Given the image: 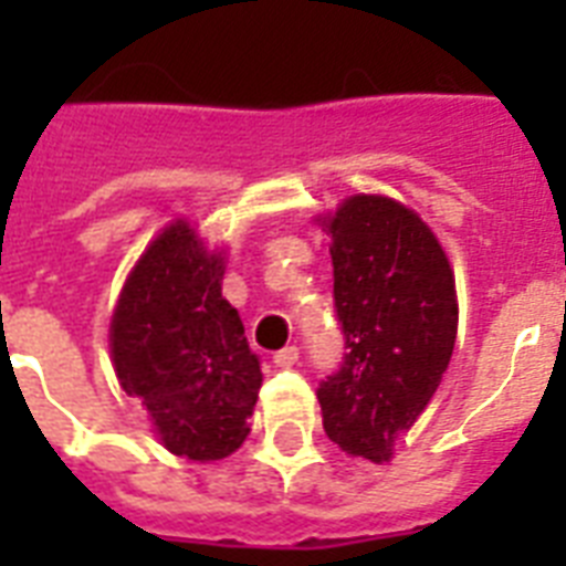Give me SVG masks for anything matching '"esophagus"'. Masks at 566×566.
I'll use <instances>...</instances> for the list:
<instances>
[{
  "label": "esophagus",
  "mask_w": 566,
  "mask_h": 566,
  "mask_svg": "<svg viewBox=\"0 0 566 566\" xmlns=\"http://www.w3.org/2000/svg\"><path fill=\"white\" fill-rule=\"evenodd\" d=\"M296 361H300V349H296V346H284V349H279V353L273 355V364L275 367H282V370H291Z\"/></svg>",
  "instance_id": "34e87169"
}]
</instances>
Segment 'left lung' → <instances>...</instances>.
<instances>
[{
	"label": "left lung",
	"mask_w": 566,
	"mask_h": 566,
	"mask_svg": "<svg viewBox=\"0 0 566 566\" xmlns=\"http://www.w3.org/2000/svg\"><path fill=\"white\" fill-rule=\"evenodd\" d=\"M323 226L346 340L340 370L317 387L323 429L346 455L385 464L455 349V275L429 226L396 199L349 196Z\"/></svg>",
	"instance_id": "left-lung-1"
}]
</instances>
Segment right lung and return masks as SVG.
<instances>
[{
	"mask_svg": "<svg viewBox=\"0 0 566 566\" xmlns=\"http://www.w3.org/2000/svg\"><path fill=\"white\" fill-rule=\"evenodd\" d=\"M226 261L176 220L146 247L111 317L119 385L172 455L220 461L247 440L261 364L222 300Z\"/></svg>",
	"mask_w": 566,
	"mask_h": 566,
	"instance_id": "obj_1",
	"label": "right lung"
}]
</instances>
